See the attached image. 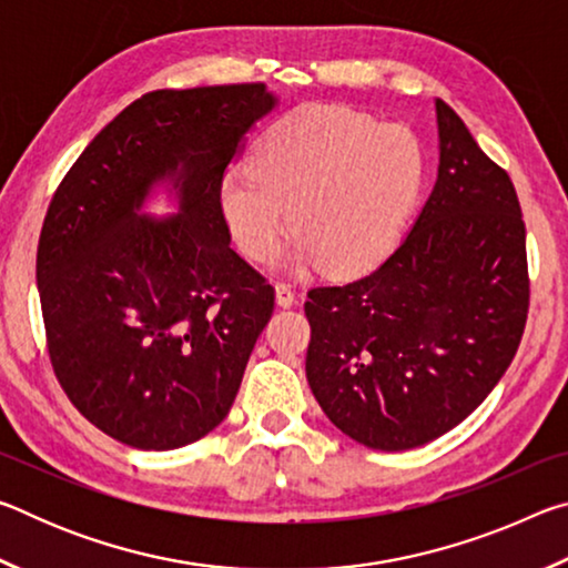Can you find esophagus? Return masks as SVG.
Returning a JSON list of instances; mask_svg holds the SVG:
<instances>
[{"label": "esophagus", "instance_id": "34e87169", "mask_svg": "<svg viewBox=\"0 0 568 568\" xmlns=\"http://www.w3.org/2000/svg\"><path fill=\"white\" fill-rule=\"evenodd\" d=\"M275 301L281 307H291L295 303V291L291 283H275Z\"/></svg>", "mask_w": 568, "mask_h": 568}]
</instances>
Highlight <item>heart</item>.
Returning <instances> with one entry per match:
<instances>
[{
  "mask_svg": "<svg viewBox=\"0 0 568 568\" xmlns=\"http://www.w3.org/2000/svg\"><path fill=\"white\" fill-rule=\"evenodd\" d=\"M426 158L413 130L311 104L263 132L247 168L220 182V213L250 261H273L285 223L297 261L333 275L376 265L416 203Z\"/></svg>",
  "mask_w": 568,
  "mask_h": 568,
  "instance_id": "obj_1",
  "label": "heart"
}]
</instances>
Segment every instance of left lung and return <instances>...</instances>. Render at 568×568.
Here are the masks:
<instances>
[{"label": "left lung", "instance_id": "left-lung-1", "mask_svg": "<svg viewBox=\"0 0 568 568\" xmlns=\"http://www.w3.org/2000/svg\"><path fill=\"white\" fill-rule=\"evenodd\" d=\"M440 162L406 240L371 275L307 291L305 376L335 426L376 450L428 444L511 365L528 315L514 182L436 100Z\"/></svg>", "mask_w": 568, "mask_h": 568}]
</instances>
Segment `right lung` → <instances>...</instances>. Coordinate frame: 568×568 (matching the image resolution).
I'll return each instance as SVG.
<instances>
[{"label":"right lung","mask_w":568,"mask_h":568,"mask_svg":"<svg viewBox=\"0 0 568 568\" xmlns=\"http://www.w3.org/2000/svg\"><path fill=\"white\" fill-rule=\"evenodd\" d=\"M275 102L263 82L142 94L84 148L47 207L37 285L54 376L120 444H195L233 406L275 287L230 247L217 190ZM165 179L181 213L142 216Z\"/></svg>","instance_id":"obj_1"}]
</instances>
